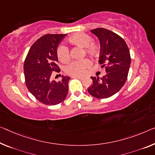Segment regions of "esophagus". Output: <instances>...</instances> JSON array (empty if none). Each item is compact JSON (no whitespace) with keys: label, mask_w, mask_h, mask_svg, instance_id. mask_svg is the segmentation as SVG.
<instances>
[{"label":"esophagus","mask_w":155,"mask_h":155,"mask_svg":"<svg viewBox=\"0 0 155 155\" xmlns=\"http://www.w3.org/2000/svg\"><path fill=\"white\" fill-rule=\"evenodd\" d=\"M73 78H78V79H80V80H82L83 77H81V76H77V75H73L72 76Z\"/></svg>","instance_id":"esophagus-1"}]
</instances>
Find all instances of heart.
Listing matches in <instances>:
<instances>
[{"mask_svg":"<svg viewBox=\"0 0 155 155\" xmlns=\"http://www.w3.org/2000/svg\"><path fill=\"white\" fill-rule=\"evenodd\" d=\"M68 41L73 46L83 48L84 53L91 58L97 56L101 52V46L98 43L92 41V37L87 33L76 32L68 37ZM56 54L59 60L62 63L68 62L70 59L68 49L62 45L57 48ZM91 61L87 59L73 61L66 66V71L71 75H81L91 66Z\"/></svg>","mask_w":155,"mask_h":155,"instance_id":"1","label":"heart"}]
</instances>
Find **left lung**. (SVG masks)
<instances>
[{"instance_id":"1","label":"left lung","mask_w":155,"mask_h":155,"mask_svg":"<svg viewBox=\"0 0 155 155\" xmlns=\"http://www.w3.org/2000/svg\"><path fill=\"white\" fill-rule=\"evenodd\" d=\"M91 32L101 42L98 62L107 73L101 80L91 77L93 84L88 92L96 98H107L116 94L127 80L131 63L130 51L125 40L112 31L98 28Z\"/></svg>"}]
</instances>
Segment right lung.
<instances>
[{
    "mask_svg": "<svg viewBox=\"0 0 155 155\" xmlns=\"http://www.w3.org/2000/svg\"><path fill=\"white\" fill-rule=\"evenodd\" d=\"M66 34H47L38 39L28 51L23 70L29 91L37 101L46 105L62 102L67 96L70 77L51 81L53 71L60 72L56 51Z\"/></svg>",
    "mask_w": 155,
    "mask_h": 155,
    "instance_id": "add662e5",
    "label": "right lung"
}]
</instances>
